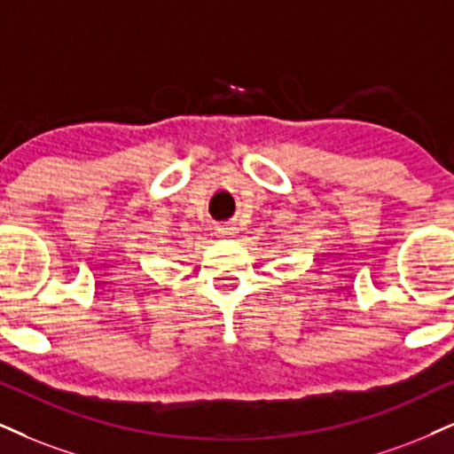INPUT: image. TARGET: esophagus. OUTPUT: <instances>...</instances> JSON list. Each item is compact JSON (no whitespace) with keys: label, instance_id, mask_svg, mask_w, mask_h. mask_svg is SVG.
I'll list each match as a JSON object with an SVG mask.
<instances>
[{"label":"esophagus","instance_id":"34e87169","mask_svg":"<svg viewBox=\"0 0 454 454\" xmlns=\"http://www.w3.org/2000/svg\"><path fill=\"white\" fill-rule=\"evenodd\" d=\"M218 233H221L223 238H233L238 233V229L231 225V223H223V225H218Z\"/></svg>","mask_w":454,"mask_h":454}]
</instances>
